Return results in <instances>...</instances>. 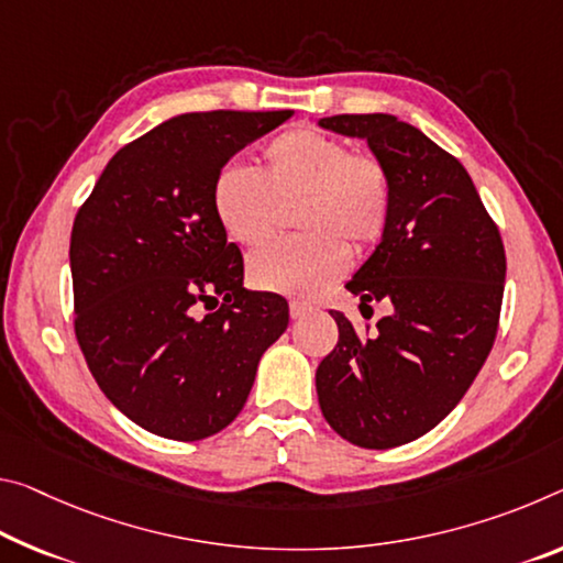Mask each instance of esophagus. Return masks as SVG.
<instances>
[{
  "label": "esophagus",
  "instance_id": "34e87169",
  "mask_svg": "<svg viewBox=\"0 0 563 563\" xmlns=\"http://www.w3.org/2000/svg\"><path fill=\"white\" fill-rule=\"evenodd\" d=\"M308 313H310V306H306V302H300V300H290V318L292 320L306 318Z\"/></svg>",
  "mask_w": 563,
  "mask_h": 563
}]
</instances>
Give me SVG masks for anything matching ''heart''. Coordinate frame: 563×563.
Wrapping results in <instances>:
<instances>
[{"label": "heart", "instance_id": "heart-1", "mask_svg": "<svg viewBox=\"0 0 563 563\" xmlns=\"http://www.w3.org/2000/svg\"><path fill=\"white\" fill-rule=\"evenodd\" d=\"M296 210L306 235L280 240L250 257L255 288L313 298L341 278L353 247L386 233L390 180L378 157L351 153L343 140L292 128L263 150V173L225 165L212 183V210L230 240L261 245L278 228L283 208Z\"/></svg>", "mask_w": 563, "mask_h": 563}]
</instances>
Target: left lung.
Instances as JSON below:
<instances>
[{"label": "left lung", "mask_w": 563, "mask_h": 563, "mask_svg": "<svg viewBox=\"0 0 563 563\" xmlns=\"http://www.w3.org/2000/svg\"><path fill=\"white\" fill-rule=\"evenodd\" d=\"M368 142L390 180L378 247L345 285L390 313L358 335L338 310V345L316 371L318 404L338 435L396 449L439 426L478 376L501 316L506 253L496 222L456 157L394 114L318 122Z\"/></svg>", "instance_id": "1"}]
</instances>
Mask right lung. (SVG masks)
<instances>
[{
  "label": "right lung",
  "instance_id": "right-lung-1",
  "mask_svg": "<svg viewBox=\"0 0 563 563\" xmlns=\"http://www.w3.org/2000/svg\"><path fill=\"white\" fill-rule=\"evenodd\" d=\"M290 114H177L124 145L77 212V343L102 394L150 433L200 441L233 423L261 355L288 328L285 298L243 288L212 183Z\"/></svg>",
  "mask_w": 563,
  "mask_h": 563
}]
</instances>
